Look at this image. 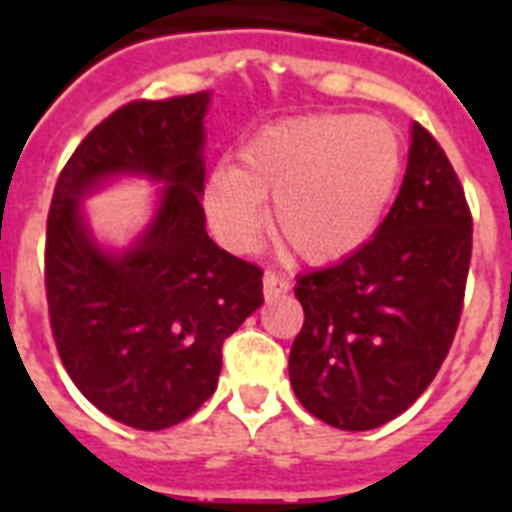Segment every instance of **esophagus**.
I'll list each match as a JSON object with an SVG mask.
<instances>
[{
  "mask_svg": "<svg viewBox=\"0 0 512 512\" xmlns=\"http://www.w3.org/2000/svg\"><path fill=\"white\" fill-rule=\"evenodd\" d=\"M263 292H265V297L284 295V292H289V279H284V276H279V273L265 271Z\"/></svg>",
  "mask_w": 512,
  "mask_h": 512,
  "instance_id": "esophagus-1",
  "label": "esophagus"
}]
</instances>
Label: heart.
Listing matches in <instances>:
<instances>
[{"label":"heart","mask_w":512,"mask_h":512,"mask_svg":"<svg viewBox=\"0 0 512 512\" xmlns=\"http://www.w3.org/2000/svg\"><path fill=\"white\" fill-rule=\"evenodd\" d=\"M396 127L356 114L297 116L268 124L241 146L239 167L215 164L201 199L217 236L255 244L273 199V231L305 263L329 265L364 247L404 177Z\"/></svg>","instance_id":"1"}]
</instances>
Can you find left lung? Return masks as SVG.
<instances>
[{
    "instance_id": "left-lung-1",
    "label": "left lung",
    "mask_w": 512,
    "mask_h": 512,
    "mask_svg": "<svg viewBox=\"0 0 512 512\" xmlns=\"http://www.w3.org/2000/svg\"><path fill=\"white\" fill-rule=\"evenodd\" d=\"M473 217L444 148L412 127L404 183L364 247L297 279L305 311L289 350L300 404L340 430H372L422 396L452 348Z\"/></svg>"
}]
</instances>
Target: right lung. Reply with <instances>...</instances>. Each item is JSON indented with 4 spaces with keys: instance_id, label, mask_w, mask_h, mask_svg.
I'll return each instance as SVG.
<instances>
[{
    "instance_id": "1",
    "label": "right lung",
    "mask_w": 512,
    "mask_h": 512,
    "mask_svg": "<svg viewBox=\"0 0 512 512\" xmlns=\"http://www.w3.org/2000/svg\"><path fill=\"white\" fill-rule=\"evenodd\" d=\"M209 92L132 100L79 143L52 193L44 244L50 327L68 377L100 412L172 428L217 388L223 342L263 305V271L207 236ZM114 174L168 183L155 223L124 256L103 253L78 201Z\"/></svg>"
}]
</instances>
